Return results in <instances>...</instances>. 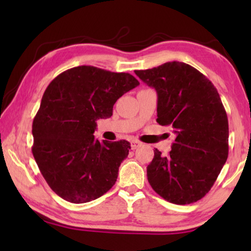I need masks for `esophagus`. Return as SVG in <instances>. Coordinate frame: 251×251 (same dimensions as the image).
Wrapping results in <instances>:
<instances>
[{
  "mask_svg": "<svg viewBox=\"0 0 251 251\" xmlns=\"http://www.w3.org/2000/svg\"><path fill=\"white\" fill-rule=\"evenodd\" d=\"M142 145V143L141 142H138V141H131L130 142V147H131V150H136V148H138L139 146Z\"/></svg>",
  "mask_w": 251,
  "mask_h": 251,
  "instance_id": "1",
  "label": "esophagus"
}]
</instances>
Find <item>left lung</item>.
<instances>
[{
  "mask_svg": "<svg viewBox=\"0 0 251 251\" xmlns=\"http://www.w3.org/2000/svg\"><path fill=\"white\" fill-rule=\"evenodd\" d=\"M135 74L157 93V123L176 135L166 156L154 151L147 166L151 188L165 201L186 205L201 199L228 157V118L216 87L182 62Z\"/></svg>",
  "mask_w": 251,
  "mask_h": 251,
  "instance_id": "1",
  "label": "left lung"
}]
</instances>
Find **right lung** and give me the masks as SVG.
<instances>
[{"label":"right lung","instance_id":"obj_1","mask_svg":"<svg viewBox=\"0 0 251 251\" xmlns=\"http://www.w3.org/2000/svg\"><path fill=\"white\" fill-rule=\"evenodd\" d=\"M139 82L128 73L77 66L56 76L46 88L33 121L32 152L53 192L83 203L115 185L127 141L100 142L96 121L113 115V106Z\"/></svg>","mask_w":251,"mask_h":251}]
</instances>
